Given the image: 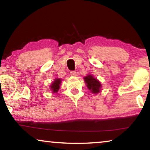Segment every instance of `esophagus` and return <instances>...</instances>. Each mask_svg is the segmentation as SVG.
<instances>
[{"instance_id": "esophagus-1", "label": "esophagus", "mask_w": 150, "mask_h": 150, "mask_svg": "<svg viewBox=\"0 0 150 150\" xmlns=\"http://www.w3.org/2000/svg\"><path fill=\"white\" fill-rule=\"evenodd\" d=\"M70 75L71 76H77V72L76 71H71L70 72Z\"/></svg>"}]
</instances>
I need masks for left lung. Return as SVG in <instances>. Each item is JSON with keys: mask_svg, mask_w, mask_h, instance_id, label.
I'll use <instances>...</instances> for the list:
<instances>
[{"mask_svg": "<svg viewBox=\"0 0 150 150\" xmlns=\"http://www.w3.org/2000/svg\"><path fill=\"white\" fill-rule=\"evenodd\" d=\"M84 80H85L87 88L92 93L96 94L100 91L102 87L101 83L98 79H95L93 76L88 74L87 76L84 77Z\"/></svg>", "mask_w": 150, "mask_h": 150, "instance_id": "1", "label": "left lung"}]
</instances>
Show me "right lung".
Returning <instances> with one entry per match:
<instances>
[{
    "label": "right lung",
    "instance_id": "1",
    "mask_svg": "<svg viewBox=\"0 0 150 150\" xmlns=\"http://www.w3.org/2000/svg\"><path fill=\"white\" fill-rule=\"evenodd\" d=\"M61 83V79H55L53 83L50 86V89L52 90V93H57L60 88V85Z\"/></svg>",
    "mask_w": 150,
    "mask_h": 150
}]
</instances>
